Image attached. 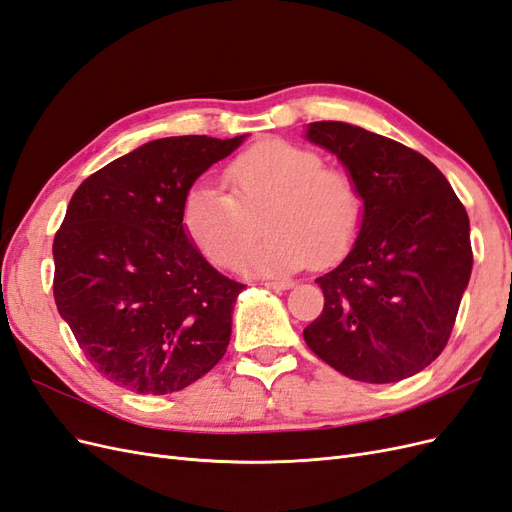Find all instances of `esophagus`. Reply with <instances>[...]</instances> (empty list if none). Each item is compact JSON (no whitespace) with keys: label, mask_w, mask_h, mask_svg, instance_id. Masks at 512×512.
Instances as JSON below:
<instances>
[{"label":"esophagus","mask_w":512,"mask_h":512,"mask_svg":"<svg viewBox=\"0 0 512 512\" xmlns=\"http://www.w3.org/2000/svg\"><path fill=\"white\" fill-rule=\"evenodd\" d=\"M265 286H267V288H271V290H290V288L294 286V282H292V280H282V282H265Z\"/></svg>","instance_id":"esophagus-1"}]
</instances>
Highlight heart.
<instances>
[{"instance_id": "heart-1", "label": "heart", "mask_w": 512, "mask_h": 512, "mask_svg": "<svg viewBox=\"0 0 512 512\" xmlns=\"http://www.w3.org/2000/svg\"><path fill=\"white\" fill-rule=\"evenodd\" d=\"M226 181L232 194L194 185L181 211L185 235L213 265L235 267L260 219L268 237L241 265L256 275H286L312 262L329 267L359 235V188L344 170L322 166L312 149L269 138L232 160Z\"/></svg>"}]
</instances>
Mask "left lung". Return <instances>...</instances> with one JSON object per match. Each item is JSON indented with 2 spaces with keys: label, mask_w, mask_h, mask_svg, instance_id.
<instances>
[{
  "label": "left lung",
  "mask_w": 512,
  "mask_h": 512,
  "mask_svg": "<svg viewBox=\"0 0 512 512\" xmlns=\"http://www.w3.org/2000/svg\"><path fill=\"white\" fill-rule=\"evenodd\" d=\"M305 138L342 162L363 198L352 250L320 275L322 314L305 344L352 380L389 384L438 359L472 273L470 220L451 183L418 151L346 121Z\"/></svg>",
  "instance_id": "8db88e82"
}]
</instances>
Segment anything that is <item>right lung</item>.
Returning <instances> with one entry per match:
<instances>
[{
  "instance_id": "right-lung-1",
  "label": "right lung",
  "mask_w": 512,
  "mask_h": 512,
  "mask_svg": "<svg viewBox=\"0 0 512 512\" xmlns=\"http://www.w3.org/2000/svg\"><path fill=\"white\" fill-rule=\"evenodd\" d=\"M235 138L166 136L87 177L55 235V303L87 361L138 395L190 386L218 365L245 288L185 235L194 181Z\"/></svg>"
}]
</instances>
